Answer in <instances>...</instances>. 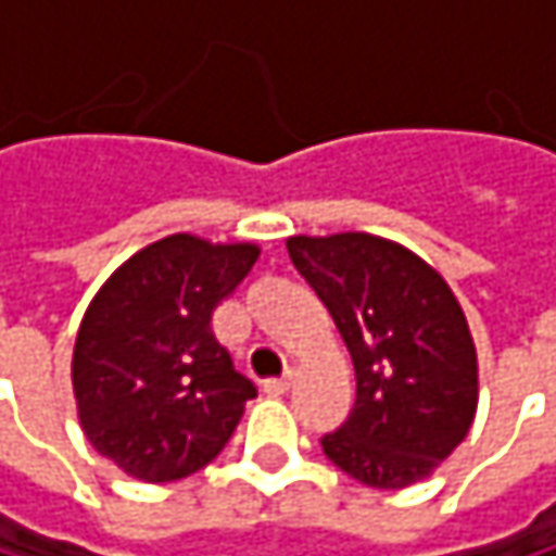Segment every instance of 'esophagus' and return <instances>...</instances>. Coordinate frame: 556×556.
Listing matches in <instances>:
<instances>
[{
    "label": "esophagus",
    "mask_w": 556,
    "mask_h": 556,
    "mask_svg": "<svg viewBox=\"0 0 556 556\" xmlns=\"http://www.w3.org/2000/svg\"><path fill=\"white\" fill-rule=\"evenodd\" d=\"M295 383V377L292 374H286V377H279V380H267L264 383V392H270V395H286L289 389Z\"/></svg>",
    "instance_id": "34e87169"
}]
</instances>
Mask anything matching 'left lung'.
Wrapping results in <instances>:
<instances>
[{"label":"left lung","instance_id":"left-lung-1","mask_svg":"<svg viewBox=\"0 0 556 556\" xmlns=\"http://www.w3.org/2000/svg\"><path fill=\"white\" fill-rule=\"evenodd\" d=\"M295 270L334 318L357 374L351 418L325 457L370 490L428 480L467 438L480 367L467 315L431 264L367 231L292 235Z\"/></svg>","mask_w":556,"mask_h":556}]
</instances>
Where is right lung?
Segmentation results:
<instances>
[{"instance_id": "add662e5", "label": "right lung", "mask_w": 556, "mask_h": 556, "mask_svg": "<svg viewBox=\"0 0 556 556\" xmlns=\"http://www.w3.org/2000/svg\"><path fill=\"white\" fill-rule=\"evenodd\" d=\"M251 241L167 235L131 254L92 295L73 344L86 441L141 483L212 464L257 387L212 334V312L257 264Z\"/></svg>"}]
</instances>
